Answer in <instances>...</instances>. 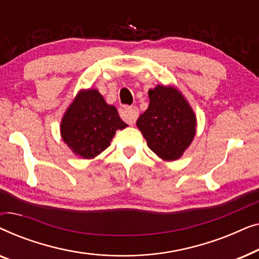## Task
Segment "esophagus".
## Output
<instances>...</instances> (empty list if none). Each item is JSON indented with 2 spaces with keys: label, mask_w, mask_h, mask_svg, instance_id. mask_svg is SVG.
Wrapping results in <instances>:
<instances>
[{
  "label": "esophagus",
  "mask_w": 259,
  "mask_h": 259,
  "mask_svg": "<svg viewBox=\"0 0 259 259\" xmlns=\"http://www.w3.org/2000/svg\"><path fill=\"white\" fill-rule=\"evenodd\" d=\"M138 115H139V112H138L136 106H122L120 108V116H121L123 121L130 123V125H133L136 122Z\"/></svg>",
  "instance_id": "esophagus-1"
}]
</instances>
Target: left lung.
Listing matches in <instances>:
<instances>
[{"mask_svg": "<svg viewBox=\"0 0 259 259\" xmlns=\"http://www.w3.org/2000/svg\"><path fill=\"white\" fill-rule=\"evenodd\" d=\"M150 105L139 116L138 128L148 147L164 160H176L196 134V115L180 92L157 86L148 92Z\"/></svg>", "mask_w": 259, "mask_h": 259, "instance_id": "1", "label": "left lung"}]
</instances>
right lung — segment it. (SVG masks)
<instances>
[{"instance_id":"obj_1","label":"right lung","mask_w":259,"mask_h":259,"mask_svg":"<svg viewBox=\"0 0 259 259\" xmlns=\"http://www.w3.org/2000/svg\"><path fill=\"white\" fill-rule=\"evenodd\" d=\"M126 126L114 106L106 104L97 90H88L77 94L63 115L61 136L74 153L91 159L109 146L116 130Z\"/></svg>"}]
</instances>
